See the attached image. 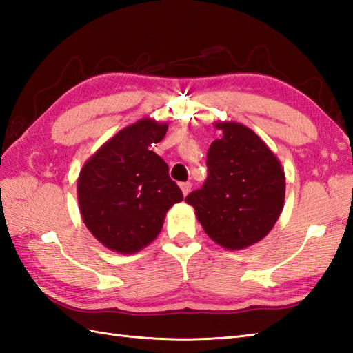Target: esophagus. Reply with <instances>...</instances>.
<instances>
[{
    "instance_id": "34e87169",
    "label": "esophagus",
    "mask_w": 353,
    "mask_h": 353,
    "mask_svg": "<svg viewBox=\"0 0 353 353\" xmlns=\"http://www.w3.org/2000/svg\"><path fill=\"white\" fill-rule=\"evenodd\" d=\"M181 190H182V192H183V196H188L190 191H191V183H190V182L181 183Z\"/></svg>"
}]
</instances>
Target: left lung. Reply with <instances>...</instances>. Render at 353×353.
<instances>
[{
	"label": "left lung",
	"instance_id": "left-lung-1",
	"mask_svg": "<svg viewBox=\"0 0 353 353\" xmlns=\"http://www.w3.org/2000/svg\"><path fill=\"white\" fill-rule=\"evenodd\" d=\"M221 138L208 150V179L185 201L208 236L228 250L261 241L283 209L285 172L256 133L239 123H215Z\"/></svg>",
	"mask_w": 353,
	"mask_h": 353
}]
</instances>
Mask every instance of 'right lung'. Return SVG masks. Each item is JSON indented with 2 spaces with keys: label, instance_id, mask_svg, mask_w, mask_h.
<instances>
[{
  "label": "right lung",
  "instance_id": "add662e5",
  "mask_svg": "<svg viewBox=\"0 0 353 353\" xmlns=\"http://www.w3.org/2000/svg\"><path fill=\"white\" fill-rule=\"evenodd\" d=\"M167 123L139 119L97 150L80 171L77 197L89 232L108 249L132 254L159 235L168 209L183 194L152 150Z\"/></svg>",
  "mask_w": 353,
  "mask_h": 353
}]
</instances>
